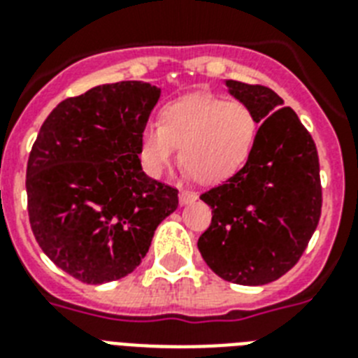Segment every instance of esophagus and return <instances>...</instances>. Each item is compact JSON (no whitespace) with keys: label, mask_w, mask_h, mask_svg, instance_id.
Segmentation results:
<instances>
[{"label":"esophagus","mask_w":358,"mask_h":358,"mask_svg":"<svg viewBox=\"0 0 358 358\" xmlns=\"http://www.w3.org/2000/svg\"><path fill=\"white\" fill-rule=\"evenodd\" d=\"M196 201V193L191 189H180V204L182 206H187L191 202Z\"/></svg>","instance_id":"34e87169"}]
</instances>
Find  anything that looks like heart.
I'll use <instances>...</instances> for the list:
<instances>
[{
    "instance_id": "obj_1",
    "label": "heart",
    "mask_w": 358,
    "mask_h": 358,
    "mask_svg": "<svg viewBox=\"0 0 358 358\" xmlns=\"http://www.w3.org/2000/svg\"><path fill=\"white\" fill-rule=\"evenodd\" d=\"M256 137L258 119L247 103L187 94L165 103L159 122L143 126L137 154L146 173L162 176L178 146L180 163L196 182L217 184L247 163Z\"/></svg>"
}]
</instances>
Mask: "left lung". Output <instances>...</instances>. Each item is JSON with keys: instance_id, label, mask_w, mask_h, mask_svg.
Returning a JSON list of instances; mask_svg holds the SVG:
<instances>
[{"instance_id": "1", "label": "left lung", "mask_w": 358, "mask_h": 358, "mask_svg": "<svg viewBox=\"0 0 358 358\" xmlns=\"http://www.w3.org/2000/svg\"><path fill=\"white\" fill-rule=\"evenodd\" d=\"M224 85L255 111L260 128L243 169L201 195L212 224L196 245L215 275L262 286L297 264L316 230L320 162L310 134L277 92L234 80Z\"/></svg>"}]
</instances>
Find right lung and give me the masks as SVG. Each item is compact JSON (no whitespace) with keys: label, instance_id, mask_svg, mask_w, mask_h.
Instances as JSON below:
<instances>
[{"label":"right lung","instance_id":"right-lung-1","mask_svg":"<svg viewBox=\"0 0 358 358\" xmlns=\"http://www.w3.org/2000/svg\"><path fill=\"white\" fill-rule=\"evenodd\" d=\"M159 94L146 81L92 87L59 103L31 148V229L44 255L81 282L134 271L178 208V189L150 178L137 154Z\"/></svg>","mask_w":358,"mask_h":358}]
</instances>
